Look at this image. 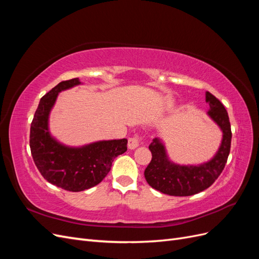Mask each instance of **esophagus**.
I'll use <instances>...</instances> for the list:
<instances>
[{"instance_id": "34e87169", "label": "esophagus", "mask_w": 259, "mask_h": 259, "mask_svg": "<svg viewBox=\"0 0 259 259\" xmlns=\"http://www.w3.org/2000/svg\"><path fill=\"white\" fill-rule=\"evenodd\" d=\"M138 146H139L138 136H134V137H132V138L128 139L127 147H128V149H131V150H134V149H136Z\"/></svg>"}]
</instances>
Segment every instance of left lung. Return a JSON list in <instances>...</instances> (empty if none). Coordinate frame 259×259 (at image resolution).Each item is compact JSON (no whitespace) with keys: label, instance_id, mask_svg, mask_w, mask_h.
I'll return each mask as SVG.
<instances>
[{"label":"left lung","instance_id":"obj_1","mask_svg":"<svg viewBox=\"0 0 259 259\" xmlns=\"http://www.w3.org/2000/svg\"><path fill=\"white\" fill-rule=\"evenodd\" d=\"M209 106L207 115L223 133L216 153L200 164H178L169 159L161 138H154L149 146L152 160L145 169V178L153 189L174 197H188L199 193L213 185L222 174L231 146V126L224 105L209 92L205 93Z\"/></svg>","mask_w":259,"mask_h":259}]
</instances>
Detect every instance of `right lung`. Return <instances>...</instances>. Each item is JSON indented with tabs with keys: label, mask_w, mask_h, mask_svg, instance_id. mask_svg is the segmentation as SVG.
Returning <instances> with one entry per match:
<instances>
[{
	"label": "right lung",
	"mask_w": 259,
	"mask_h": 259,
	"mask_svg": "<svg viewBox=\"0 0 259 259\" xmlns=\"http://www.w3.org/2000/svg\"><path fill=\"white\" fill-rule=\"evenodd\" d=\"M81 84L79 77L62 81L44 95L30 128L31 154L37 169L49 183L72 192L84 191L101 183L110 171L113 160L127 150L125 138L72 147L52 135L50 114L59 93Z\"/></svg>",
	"instance_id": "right-lung-1"
}]
</instances>
